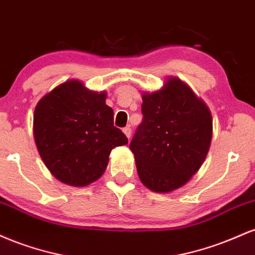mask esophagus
Here are the masks:
<instances>
[{"label": "esophagus", "instance_id": "esophagus-1", "mask_svg": "<svg viewBox=\"0 0 255 255\" xmlns=\"http://www.w3.org/2000/svg\"><path fill=\"white\" fill-rule=\"evenodd\" d=\"M124 133L126 134V136H127L128 139H129L130 135H131V128L129 127V126H127V127L124 128Z\"/></svg>", "mask_w": 255, "mask_h": 255}]
</instances>
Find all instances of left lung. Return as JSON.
Returning a JSON list of instances; mask_svg holds the SVG:
<instances>
[{"label":"left lung","mask_w":255,"mask_h":255,"mask_svg":"<svg viewBox=\"0 0 255 255\" xmlns=\"http://www.w3.org/2000/svg\"><path fill=\"white\" fill-rule=\"evenodd\" d=\"M142 121L129 148L141 182L154 192L182 187L199 170L212 139L210 110L176 78L164 89L144 93Z\"/></svg>","instance_id":"8db88e82"}]
</instances>
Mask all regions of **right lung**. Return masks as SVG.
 <instances>
[{
  "mask_svg": "<svg viewBox=\"0 0 255 255\" xmlns=\"http://www.w3.org/2000/svg\"><path fill=\"white\" fill-rule=\"evenodd\" d=\"M104 92L67 81L40 99L34 110L33 134L44 164L61 182L87 186L103 175L110 152L128 144L114 126V111Z\"/></svg>",
  "mask_w": 255,
  "mask_h": 255,
  "instance_id": "1",
  "label": "right lung"
}]
</instances>
